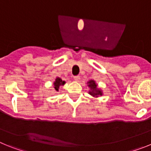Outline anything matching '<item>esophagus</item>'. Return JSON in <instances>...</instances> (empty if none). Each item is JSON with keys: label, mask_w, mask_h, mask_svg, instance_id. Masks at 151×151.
Wrapping results in <instances>:
<instances>
[{"label": "esophagus", "mask_w": 151, "mask_h": 151, "mask_svg": "<svg viewBox=\"0 0 151 151\" xmlns=\"http://www.w3.org/2000/svg\"><path fill=\"white\" fill-rule=\"evenodd\" d=\"M73 78H74L75 81L78 82V81H79V80H80V76H76L73 77Z\"/></svg>", "instance_id": "34e87169"}]
</instances>
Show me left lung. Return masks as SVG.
<instances>
[{"label": "left lung", "instance_id": "1", "mask_svg": "<svg viewBox=\"0 0 151 151\" xmlns=\"http://www.w3.org/2000/svg\"><path fill=\"white\" fill-rule=\"evenodd\" d=\"M88 87H90L91 88V91H89V94L91 95L94 96V97H98L99 95H102L103 93L100 89H97V84L95 83L94 80H91L88 82Z\"/></svg>", "mask_w": 151, "mask_h": 151}]
</instances>
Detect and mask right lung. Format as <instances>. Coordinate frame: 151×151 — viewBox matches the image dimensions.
Instances as JSON below:
<instances>
[{
	"instance_id": "obj_1",
	"label": "right lung",
	"mask_w": 151,
	"mask_h": 151,
	"mask_svg": "<svg viewBox=\"0 0 151 151\" xmlns=\"http://www.w3.org/2000/svg\"><path fill=\"white\" fill-rule=\"evenodd\" d=\"M65 84V82L64 81H62L60 78H57L54 82V88H55L56 91H59V88L60 85H63Z\"/></svg>"
}]
</instances>
